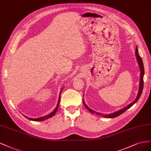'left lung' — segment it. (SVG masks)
I'll return each mask as SVG.
<instances>
[{
  "mask_svg": "<svg viewBox=\"0 0 151 151\" xmlns=\"http://www.w3.org/2000/svg\"><path fill=\"white\" fill-rule=\"evenodd\" d=\"M135 56H136V58H137V61L138 63V65L139 66V68H140V82H139V91H138V94L136 96V98L135 99V100L134 101H132V103H130V104H129L127 106H125L124 108L118 111H116L114 113H111L110 114H101L99 112H96V111L91 110V109H90L88 106H87L85 103L84 102L83 100V104L85 106V107L88 109L90 112H91L92 114H96V115H100L101 116H104V117L105 118H115L116 117V116H118L119 115H121L122 114H123L124 111H125L127 110H128L129 109H130L131 106H132L134 104H135L136 102L138 101V100L139 99L140 96H141V94H142V92L143 90V86H144V65H143V62H142V58H140L139 54V52H138V48L136 46V50H135Z\"/></svg>",
  "mask_w": 151,
  "mask_h": 151,
  "instance_id": "8db88e82",
  "label": "left lung"
}]
</instances>
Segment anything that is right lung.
<instances>
[{"instance_id": "obj_1", "label": "right lung", "mask_w": 151, "mask_h": 151, "mask_svg": "<svg viewBox=\"0 0 151 151\" xmlns=\"http://www.w3.org/2000/svg\"><path fill=\"white\" fill-rule=\"evenodd\" d=\"M63 88L61 90V91H60V96H59V100H58V105H57V106L56 107V109L53 110L52 112L51 113V114H48V115H45V116H41V117H39V118H36V119H32V118H29V117H27V116H25V115H24V116H25L26 118H27V119H29V120H33V121H42V120H46V119H48L49 118H51V117H52V116L54 115L55 114H56V111H57V110H58V106H59V105H60V98H61V91H62V90H63Z\"/></svg>"}]
</instances>
